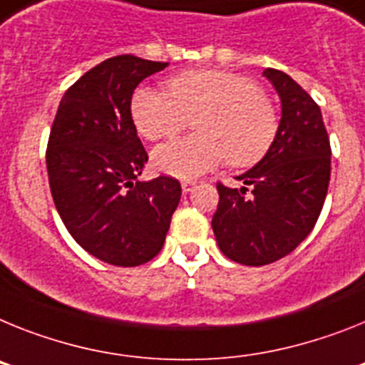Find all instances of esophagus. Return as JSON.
<instances>
[{
  "label": "esophagus",
  "instance_id": "1",
  "mask_svg": "<svg viewBox=\"0 0 365 365\" xmlns=\"http://www.w3.org/2000/svg\"><path fill=\"white\" fill-rule=\"evenodd\" d=\"M195 187H196V182H192V180H185V182H182L183 192H191Z\"/></svg>",
  "mask_w": 365,
  "mask_h": 365
}]
</instances>
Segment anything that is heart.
<instances>
[{
	"label": "heart",
	"instance_id": "obj_1",
	"mask_svg": "<svg viewBox=\"0 0 365 365\" xmlns=\"http://www.w3.org/2000/svg\"><path fill=\"white\" fill-rule=\"evenodd\" d=\"M135 128L150 141L178 134L192 119L196 134L173 139L152 154L160 173L196 178L224 158L235 167L255 163L277 132L272 101L246 75L192 69L169 81V93L139 88L130 104Z\"/></svg>",
	"mask_w": 365,
	"mask_h": 365
}]
</instances>
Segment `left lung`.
Returning <instances> with one entry per match:
<instances>
[{
  "label": "left lung",
  "mask_w": 365,
  "mask_h": 365,
  "mask_svg": "<svg viewBox=\"0 0 365 365\" xmlns=\"http://www.w3.org/2000/svg\"><path fill=\"white\" fill-rule=\"evenodd\" d=\"M262 75L281 99L277 134L264 158L237 176L244 187L217 183L220 200L211 220L220 252L246 266L279 261L307 239L331 180V143L319 106L287 73L268 68Z\"/></svg>",
  "instance_id": "obj_1"
}]
</instances>
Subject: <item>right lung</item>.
I'll return each mask as SVG.
<instances>
[{
  "instance_id": "1",
  "label": "right lung",
  "mask_w": 365,
  "mask_h": 365,
  "mask_svg": "<svg viewBox=\"0 0 365 365\" xmlns=\"http://www.w3.org/2000/svg\"><path fill=\"white\" fill-rule=\"evenodd\" d=\"M134 55L104 60L60 101L46 161L56 211L93 257L139 266L163 248L182 187L170 176L139 182L148 154L130 103L143 78L167 68Z\"/></svg>"
}]
</instances>
